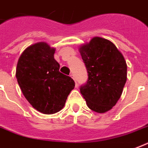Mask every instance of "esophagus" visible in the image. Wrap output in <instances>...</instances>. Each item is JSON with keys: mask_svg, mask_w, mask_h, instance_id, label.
Segmentation results:
<instances>
[{"mask_svg": "<svg viewBox=\"0 0 148 148\" xmlns=\"http://www.w3.org/2000/svg\"><path fill=\"white\" fill-rule=\"evenodd\" d=\"M71 77L72 78H73L74 80V82H75V83H76V86H77V82H76V81H75V77H74V75H73V74H71Z\"/></svg>", "mask_w": 148, "mask_h": 148, "instance_id": "esophagus-1", "label": "esophagus"}]
</instances>
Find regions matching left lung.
<instances>
[{
  "mask_svg": "<svg viewBox=\"0 0 148 148\" xmlns=\"http://www.w3.org/2000/svg\"><path fill=\"white\" fill-rule=\"evenodd\" d=\"M88 79L80 91L89 109L105 113L121 96L127 78V66L123 54L111 41L93 37L79 47Z\"/></svg>",
  "mask_w": 148,
  "mask_h": 148,
  "instance_id": "1",
  "label": "left lung"
}]
</instances>
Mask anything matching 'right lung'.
<instances>
[{"label": "right lung", "instance_id": "right-lung-1", "mask_svg": "<svg viewBox=\"0 0 148 148\" xmlns=\"http://www.w3.org/2000/svg\"><path fill=\"white\" fill-rule=\"evenodd\" d=\"M55 50L39 42L27 47L17 64L15 76L21 92L32 106L43 114L60 111L75 86L71 77L59 71Z\"/></svg>", "mask_w": 148, "mask_h": 148}]
</instances>
